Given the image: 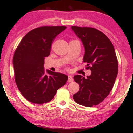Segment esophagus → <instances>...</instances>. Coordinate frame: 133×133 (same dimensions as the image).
Listing matches in <instances>:
<instances>
[{"label":"esophagus","mask_w":133,"mask_h":133,"mask_svg":"<svg viewBox=\"0 0 133 133\" xmlns=\"http://www.w3.org/2000/svg\"><path fill=\"white\" fill-rule=\"evenodd\" d=\"M73 82V78H72V76L69 75L68 82Z\"/></svg>","instance_id":"obj_1"}]
</instances>
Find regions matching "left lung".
<instances>
[{"label":"left lung","instance_id":"obj_1","mask_svg":"<svg viewBox=\"0 0 133 133\" xmlns=\"http://www.w3.org/2000/svg\"><path fill=\"white\" fill-rule=\"evenodd\" d=\"M85 48L83 62L91 71L85 78L74 76L80 89L73 95L78 104L91 107L99 105L111 91L118 72V61L114 48L108 37L101 31L91 27L72 26Z\"/></svg>","mask_w":133,"mask_h":133}]
</instances>
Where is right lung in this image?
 I'll use <instances>...</instances> for the list:
<instances>
[{
  "label": "right lung",
  "instance_id": "right-lung-1",
  "mask_svg": "<svg viewBox=\"0 0 133 133\" xmlns=\"http://www.w3.org/2000/svg\"><path fill=\"white\" fill-rule=\"evenodd\" d=\"M66 26H41L29 31L14 52L15 81L22 95L30 102L42 104L51 101L68 76L44 70L45 57L50 54L56 36Z\"/></svg>",
  "mask_w": 133,
  "mask_h": 133
}]
</instances>
